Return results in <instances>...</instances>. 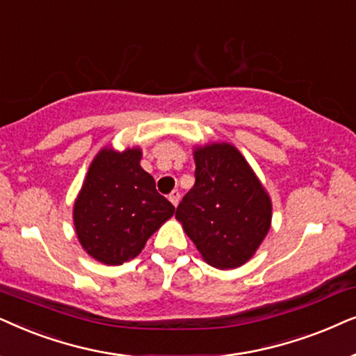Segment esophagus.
<instances>
[{"instance_id": "esophagus-1", "label": "esophagus", "mask_w": 356, "mask_h": 356, "mask_svg": "<svg viewBox=\"0 0 356 356\" xmlns=\"http://www.w3.org/2000/svg\"><path fill=\"white\" fill-rule=\"evenodd\" d=\"M169 200H170V203H172L174 207H177V203H179V200H181V192L179 191H172L169 193Z\"/></svg>"}]
</instances>
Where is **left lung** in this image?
<instances>
[{"label": "left lung", "mask_w": 356, "mask_h": 356, "mask_svg": "<svg viewBox=\"0 0 356 356\" xmlns=\"http://www.w3.org/2000/svg\"><path fill=\"white\" fill-rule=\"evenodd\" d=\"M193 158L195 186L179 203L175 218L208 264L241 267L268 233L270 198L234 146L207 145Z\"/></svg>", "instance_id": "1"}]
</instances>
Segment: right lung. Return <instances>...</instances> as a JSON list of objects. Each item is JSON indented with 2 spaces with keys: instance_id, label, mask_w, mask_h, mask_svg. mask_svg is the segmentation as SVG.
Segmentation results:
<instances>
[{
  "instance_id": "obj_1",
  "label": "right lung",
  "mask_w": 356,
  "mask_h": 356,
  "mask_svg": "<svg viewBox=\"0 0 356 356\" xmlns=\"http://www.w3.org/2000/svg\"><path fill=\"white\" fill-rule=\"evenodd\" d=\"M138 148L102 149L92 161L74 203L76 234L99 262L120 265L136 257L175 208L156 191L140 165Z\"/></svg>"
}]
</instances>
